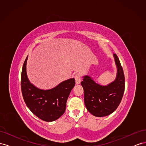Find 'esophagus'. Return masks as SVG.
Listing matches in <instances>:
<instances>
[{"mask_svg": "<svg viewBox=\"0 0 146 146\" xmlns=\"http://www.w3.org/2000/svg\"><path fill=\"white\" fill-rule=\"evenodd\" d=\"M75 80H76V82L77 85H79L81 82V74L80 73H77L74 76Z\"/></svg>", "mask_w": 146, "mask_h": 146, "instance_id": "esophagus-1", "label": "esophagus"}]
</instances>
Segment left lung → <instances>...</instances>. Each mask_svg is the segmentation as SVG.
Segmentation results:
<instances>
[{
  "label": "left lung",
  "instance_id": "left-lung-1",
  "mask_svg": "<svg viewBox=\"0 0 146 146\" xmlns=\"http://www.w3.org/2000/svg\"><path fill=\"white\" fill-rule=\"evenodd\" d=\"M117 68L114 80L107 85L96 83L90 76H83L81 85L87 110L96 117L107 116L113 113L120 104L125 89L124 74L116 54H113Z\"/></svg>",
  "mask_w": 146,
  "mask_h": 146
}]
</instances>
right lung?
Segmentation results:
<instances>
[{
	"mask_svg": "<svg viewBox=\"0 0 146 146\" xmlns=\"http://www.w3.org/2000/svg\"><path fill=\"white\" fill-rule=\"evenodd\" d=\"M26 58L21 74V90L27 107L35 116L46 122L60 118L65 112L66 102L75 86V79L69 78L49 90H41L31 83L27 74Z\"/></svg>",
	"mask_w": 146,
	"mask_h": 146,
	"instance_id": "1",
	"label": "right lung"
}]
</instances>
